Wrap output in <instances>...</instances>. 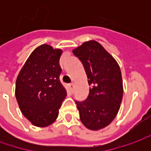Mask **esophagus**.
Returning <instances> with one entry per match:
<instances>
[{
  "label": "esophagus",
  "instance_id": "1",
  "mask_svg": "<svg viewBox=\"0 0 151 151\" xmlns=\"http://www.w3.org/2000/svg\"><path fill=\"white\" fill-rule=\"evenodd\" d=\"M69 88H70V91L73 93V92H74V84L71 83V84L69 85Z\"/></svg>",
  "mask_w": 151,
  "mask_h": 151
}]
</instances>
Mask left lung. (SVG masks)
Segmentation results:
<instances>
[{"label": "left lung", "mask_w": 151, "mask_h": 151, "mask_svg": "<svg viewBox=\"0 0 151 151\" xmlns=\"http://www.w3.org/2000/svg\"><path fill=\"white\" fill-rule=\"evenodd\" d=\"M83 64L91 86L84 101H76L81 123L91 130L110 124L119 113L124 87L118 62L95 40L73 50Z\"/></svg>", "instance_id": "obj_1"}]
</instances>
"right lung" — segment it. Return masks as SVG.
<instances>
[{"mask_svg":"<svg viewBox=\"0 0 151 151\" xmlns=\"http://www.w3.org/2000/svg\"><path fill=\"white\" fill-rule=\"evenodd\" d=\"M61 55L62 50L42 44L29 55L17 76L16 98L22 113L34 126L52 124L66 96L60 81Z\"/></svg>","mask_w":151,"mask_h":151,"instance_id":"right-lung-1","label":"right lung"}]
</instances>
